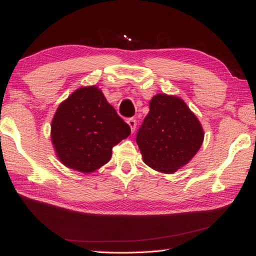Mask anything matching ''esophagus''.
Listing matches in <instances>:
<instances>
[{"label": "esophagus", "mask_w": 256, "mask_h": 256, "mask_svg": "<svg viewBox=\"0 0 256 256\" xmlns=\"http://www.w3.org/2000/svg\"><path fill=\"white\" fill-rule=\"evenodd\" d=\"M128 124L130 125V128H131V131L134 132L135 128H136V120L133 118H128Z\"/></svg>", "instance_id": "esophagus-1"}]
</instances>
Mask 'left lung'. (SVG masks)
<instances>
[{"mask_svg": "<svg viewBox=\"0 0 256 256\" xmlns=\"http://www.w3.org/2000/svg\"><path fill=\"white\" fill-rule=\"evenodd\" d=\"M199 120L180 98L156 94L136 135L145 164L172 174L197 154L204 142Z\"/></svg>", "mask_w": 256, "mask_h": 256, "instance_id": "8db88e82", "label": "left lung"}]
</instances>
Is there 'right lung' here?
Masks as SVG:
<instances>
[{
	"mask_svg": "<svg viewBox=\"0 0 256 256\" xmlns=\"http://www.w3.org/2000/svg\"><path fill=\"white\" fill-rule=\"evenodd\" d=\"M131 134L96 86H82L60 103L52 121V142L64 166L92 172L110 160L112 148Z\"/></svg>",
	"mask_w": 256,
	"mask_h": 256,
	"instance_id": "obj_1",
	"label": "right lung"
}]
</instances>
